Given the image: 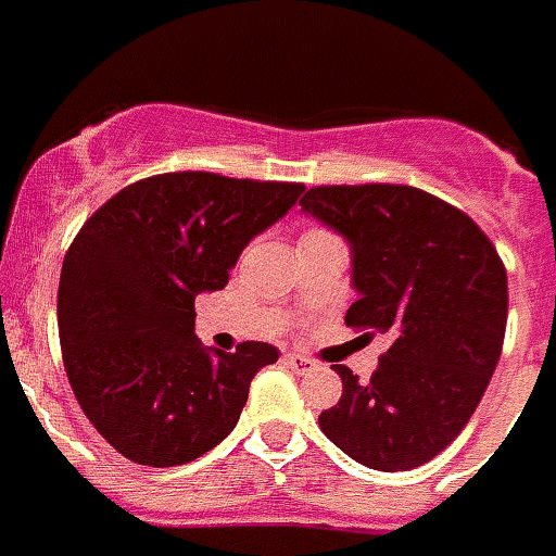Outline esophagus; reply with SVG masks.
I'll list each match as a JSON object with an SVG mask.
<instances>
[{"label":"esophagus","mask_w":556,"mask_h":556,"mask_svg":"<svg viewBox=\"0 0 556 556\" xmlns=\"http://www.w3.org/2000/svg\"><path fill=\"white\" fill-rule=\"evenodd\" d=\"M285 364L291 366L296 375H307V371L316 369V361L305 358V355H296V352H288V355H285Z\"/></svg>","instance_id":"obj_1"}]
</instances>
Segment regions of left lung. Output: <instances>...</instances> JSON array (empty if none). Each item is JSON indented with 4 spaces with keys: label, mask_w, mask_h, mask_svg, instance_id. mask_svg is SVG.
Listing matches in <instances>:
<instances>
[{
    "label": "left lung",
    "mask_w": 556,
    "mask_h": 556,
    "mask_svg": "<svg viewBox=\"0 0 556 556\" xmlns=\"http://www.w3.org/2000/svg\"><path fill=\"white\" fill-rule=\"evenodd\" d=\"M299 204L352 249L346 327L394 338L366 383L332 366L344 394L318 425L371 470H414L462 433L498 366L504 263L470 215L417 187L325 185Z\"/></svg>",
    "instance_id": "left-lung-1"
}]
</instances>
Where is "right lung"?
<instances>
[{
	"label": "right lung",
	"instance_id": "right-lung-1",
	"mask_svg": "<svg viewBox=\"0 0 556 556\" xmlns=\"http://www.w3.org/2000/svg\"><path fill=\"white\" fill-rule=\"evenodd\" d=\"M305 185L162 173L109 198L72 240L58 285L66 378L100 437L125 458L176 467L224 442L249 386L279 358L195 338V296L224 291L249 240Z\"/></svg>",
	"mask_w": 556,
	"mask_h": 556
}]
</instances>
